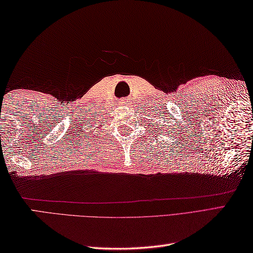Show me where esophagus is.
<instances>
[{
	"instance_id": "34e87169",
	"label": "esophagus",
	"mask_w": 253,
	"mask_h": 253,
	"mask_svg": "<svg viewBox=\"0 0 253 253\" xmlns=\"http://www.w3.org/2000/svg\"><path fill=\"white\" fill-rule=\"evenodd\" d=\"M121 103H122V105H123V106L128 105V100H126V99H123V100H122V102H121Z\"/></svg>"
}]
</instances>
